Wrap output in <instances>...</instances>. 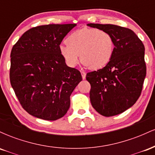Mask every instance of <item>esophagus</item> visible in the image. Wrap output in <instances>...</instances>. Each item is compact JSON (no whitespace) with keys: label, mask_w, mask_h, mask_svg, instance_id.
<instances>
[{"label":"esophagus","mask_w":155,"mask_h":155,"mask_svg":"<svg viewBox=\"0 0 155 155\" xmlns=\"http://www.w3.org/2000/svg\"><path fill=\"white\" fill-rule=\"evenodd\" d=\"M81 76H82V79H84L85 78H86V73L84 72V71H81Z\"/></svg>","instance_id":"obj_1"}]
</instances>
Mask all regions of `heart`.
<instances>
[{
    "label": "heart",
    "instance_id": "obj_1",
    "mask_svg": "<svg viewBox=\"0 0 155 155\" xmlns=\"http://www.w3.org/2000/svg\"><path fill=\"white\" fill-rule=\"evenodd\" d=\"M66 43L59 47L60 54L69 67L76 66L79 59L91 69L104 67L114 50L112 35L104 30H78L68 35Z\"/></svg>",
    "mask_w": 155,
    "mask_h": 155
}]
</instances>
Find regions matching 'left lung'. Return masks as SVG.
<instances>
[{"label":"left lung","instance_id":"8db88e82","mask_svg":"<svg viewBox=\"0 0 155 155\" xmlns=\"http://www.w3.org/2000/svg\"><path fill=\"white\" fill-rule=\"evenodd\" d=\"M112 35L114 50L106 66L87 74L91 85L90 97L96 111L104 117L120 114L135 104L141 93L147 74L145 48L129 28L115 25L90 23Z\"/></svg>","mask_w":155,"mask_h":155}]
</instances>
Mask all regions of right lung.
<instances>
[{"label":"right lung","mask_w":155,"mask_h":155,"mask_svg":"<svg viewBox=\"0 0 155 155\" xmlns=\"http://www.w3.org/2000/svg\"><path fill=\"white\" fill-rule=\"evenodd\" d=\"M76 25L32 28L12 47L11 85L21 106L32 116L57 120L70 107V96L82 77L79 70L65 64L59 47Z\"/></svg>","instance_id":"1"}]
</instances>
